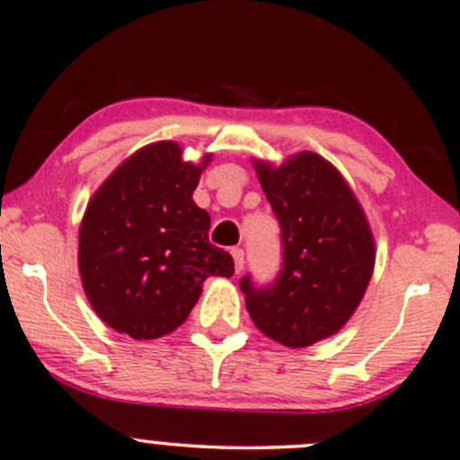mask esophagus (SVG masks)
<instances>
[{
  "mask_svg": "<svg viewBox=\"0 0 460 460\" xmlns=\"http://www.w3.org/2000/svg\"><path fill=\"white\" fill-rule=\"evenodd\" d=\"M231 257H234L235 271L240 273L243 270V250L242 248H231Z\"/></svg>",
  "mask_w": 460,
  "mask_h": 460,
  "instance_id": "obj_1",
  "label": "esophagus"
}]
</instances>
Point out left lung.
Masks as SVG:
<instances>
[{
    "label": "left lung",
    "mask_w": 460,
    "mask_h": 460,
    "mask_svg": "<svg viewBox=\"0 0 460 460\" xmlns=\"http://www.w3.org/2000/svg\"><path fill=\"white\" fill-rule=\"evenodd\" d=\"M259 182L282 229V270L270 287L240 280L261 333L305 348L337 333L371 280L376 243L363 208L327 159L299 153L273 167L254 161Z\"/></svg>",
    "instance_id": "left-lung-1"
}]
</instances>
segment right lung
<instances>
[{
    "instance_id": "obj_1",
    "label": "right lung",
    "mask_w": 460,
    "mask_h": 460,
    "mask_svg": "<svg viewBox=\"0 0 460 460\" xmlns=\"http://www.w3.org/2000/svg\"><path fill=\"white\" fill-rule=\"evenodd\" d=\"M201 165L176 142L139 148L91 197L80 223L78 267L103 323L155 340L189 318L210 276H234V259L208 240L210 214L193 201Z\"/></svg>"
}]
</instances>
